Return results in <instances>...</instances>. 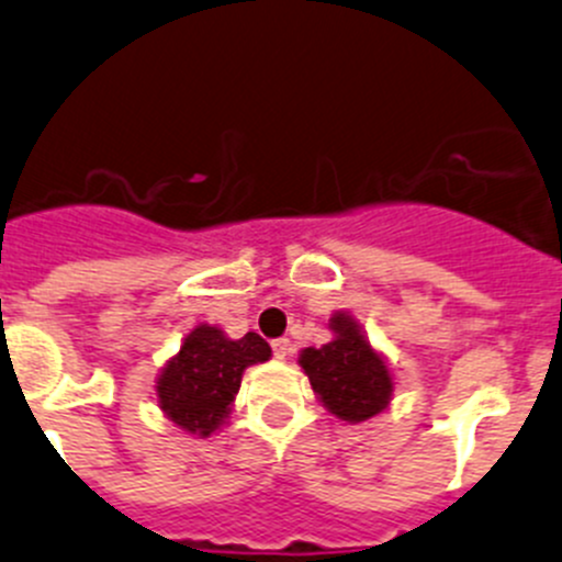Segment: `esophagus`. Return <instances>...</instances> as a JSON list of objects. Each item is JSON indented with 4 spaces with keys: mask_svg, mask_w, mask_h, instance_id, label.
I'll return each instance as SVG.
<instances>
[{
    "mask_svg": "<svg viewBox=\"0 0 562 562\" xmlns=\"http://www.w3.org/2000/svg\"><path fill=\"white\" fill-rule=\"evenodd\" d=\"M271 348H274L277 359H288V353L293 351V346H291V340H288V337H280V340H274V342H271Z\"/></svg>",
    "mask_w": 562,
    "mask_h": 562,
    "instance_id": "1",
    "label": "esophagus"
}]
</instances>
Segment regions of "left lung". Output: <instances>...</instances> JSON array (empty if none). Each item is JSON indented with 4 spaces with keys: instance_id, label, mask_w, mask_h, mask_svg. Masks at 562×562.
Returning a JSON list of instances; mask_svg holds the SVG:
<instances>
[{
    "instance_id": "1",
    "label": "left lung",
    "mask_w": 562,
    "mask_h": 562,
    "mask_svg": "<svg viewBox=\"0 0 562 562\" xmlns=\"http://www.w3.org/2000/svg\"><path fill=\"white\" fill-rule=\"evenodd\" d=\"M331 340L321 348H302L299 364L315 397L342 423H364L390 406L395 379L386 357L370 346L359 321L346 310L329 318Z\"/></svg>"
}]
</instances>
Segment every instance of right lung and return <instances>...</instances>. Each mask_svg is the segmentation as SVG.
<instances>
[{
    "label": "right lung",
    "instance_id": "right-lung-1",
    "mask_svg": "<svg viewBox=\"0 0 562 562\" xmlns=\"http://www.w3.org/2000/svg\"><path fill=\"white\" fill-rule=\"evenodd\" d=\"M269 359L271 346L255 331L233 340L220 326L198 324L156 375V403L183 434L209 439L225 428L244 370Z\"/></svg>",
    "mask_w": 562,
    "mask_h": 562
}]
</instances>
